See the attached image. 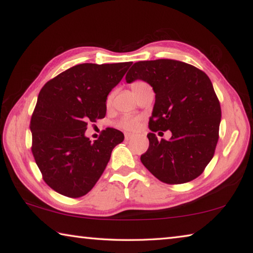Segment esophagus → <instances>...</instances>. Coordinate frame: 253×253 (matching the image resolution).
<instances>
[{
	"mask_svg": "<svg viewBox=\"0 0 253 253\" xmlns=\"http://www.w3.org/2000/svg\"><path fill=\"white\" fill-rule=\"evenodd\" d=\"M134 134H130V132H125V139L126 140H129L131 138H134Z\"/></svg>",
	"mask_w": 253,
	"mask_h": 253,
	"instance_id": "1",
	"label": "esophagus"
}]
</instances>
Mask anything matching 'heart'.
<instances>
[{
    "label": "heart",
    "mask_w": 253,
    "mask_h": 253,
    "mask_svg": "<svg viewBox=\"0 0 253 253\" xmlns=\"http://www.w3.org/2000/svg\"><path fill=\"white\" fill-rule=\"evenodd\" d=\"M139 84L142 83H140V81H136V83L132 84L131 87H134V85ZM111 98H113V96L109 95L108 99H107V102H108V104L111 101ZM118 125L119 127L124 128V129H136V128L138 127V119L131 116H125L121 119V122L118 123Z\"/></svg>",
    "instance_id": "obj_1"
}]
</instances>
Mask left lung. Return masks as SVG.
<instances>
[{"label":"left lung","instance_id":"8db88e82","mask_svg":"<svg viewBox=\"0 0 253 253\" xmlns=\"http://www.w3.org/2000/svg\"><path fill=\"white\" fill-rule=\"evenodd\" d=\"M143 80L155 92L149 128L170 130L169 140L147 135L143 165L160 181L183 184L200 176L212 160L219 139L221 107L209 77L176 60L134 63L126 81Z\"/></svg>","mask_w":253,"mask_h":253}]
</instances>
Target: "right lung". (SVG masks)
Returning a JSON list of instances; mask_svg holds the SVG:
<instances>
[{
  "instance_id": "obj_1",
  "label": "right lung",
  "mask_w": 253,
  "mask_h": 253,
  "mask_svg": "<svg viewBox=\"0 0 253 253\" xmlns=\"http://www.w3.org/2000/svg\"><path fill=\"white\" fill-rule=\"evenodd\" d=\"M131 62L83 63L48 81L38 96L30 129L32 153L44 182L58 193L80 198L95 186L124 134L107 128L95 142L88 122L106 116V101Z\"/></svg>"
}]
</instances>
